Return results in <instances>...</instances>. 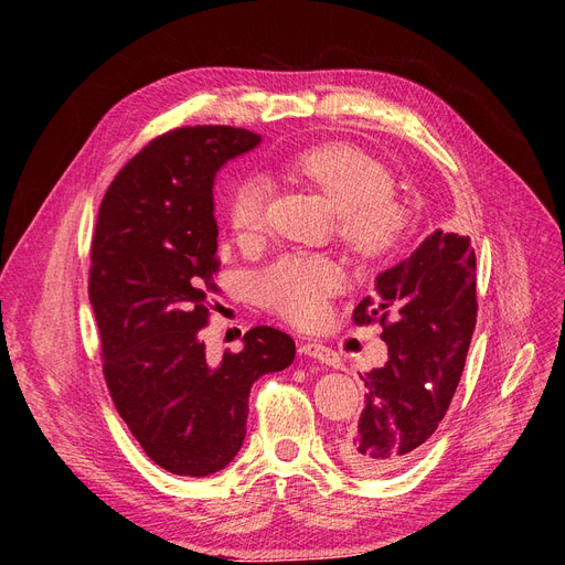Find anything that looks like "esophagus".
<instances>
[{
    "mask_svg": "<svg viewBox=\"0 0 565 565\" xmlns=\"http://www.w3.org/2000/svg\"><path fill=\"white\" fill-rule=\"evenodd\" d=\"M300 352L307 354V358H313L322 364H328V366H339V354L332 348L322 345V343H316V341L300 343Z\"/></svg>",
    "mask_w": 565,
    "mask_h": 565,
    "instance_id": "34e87169",
    "label": "esophagus"
}]
</instances>
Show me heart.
I'll return each instance as SVG.
<instances>
[{
    "label": "heart",
    "mask_w": 565,
    "mask_h": 565,
    "mask_svg": "<svg viewBox=\"0 0 565 565\" xmlns=\"http://www.w3.org/2000/svg\"><path fill=\"white\" fill-rule=\"evenodd\" d=\"M284 169L328 194L339 211L341 241L354 256L382 260L401 247L409 215L392 199L396 178L387 164L348 143H322L288 156ZM270 196V183L260 175L235 185L228 222L237 235L254 237L263 231ZM339 284L341 270L328 256L290 252L260 273L258 292L263 305L286 320L309 324L320 318Z\"/></svg>",
    "instance_id": "heart-1"
}]
</instances>
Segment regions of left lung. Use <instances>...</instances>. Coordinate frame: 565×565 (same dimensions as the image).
Returning a JSON list of instances; mask_svg holds the SVG:
<instances>
[{"label":"left lung","instance_id":"left-lung-1","mask_svg":"<svg viewBox=\"0 0 565 565\" xmlns=\"http://www.w3.org/2000/svg\"><path fill=\"white\" fill-rule=\"evenodd\" d=\"M352 318L382 324L390 360L362 375L366 403L339 451L360 473L384 477L422 454L460 382L477 324V254L469 237L433 231L375 277V298H364Z\"/></svg>","mask_w":565,"mask_h":565}]
</instances>
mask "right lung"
<instances>
[{
    "label": "right lung",
    "mask_w": 565,
    "mask_h": 565,
    "mask_svg": "<svg viewBox=\"0 0 565 565\" xmlns=\"http://www.w3.org/2000/svg\"><path fill=\"white\" fill-rule=\"evenodd\" d=\"M260 143L231 126L178 128L116 173L98 211L88 273L103 373L146 456L178 477H207L241 451L252 384L290 366L295 341L267 324L241 352L205 354L217 292V171Z\"/></svg>",
    "instance_id": "add662e5"
}]
</instances>
